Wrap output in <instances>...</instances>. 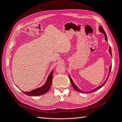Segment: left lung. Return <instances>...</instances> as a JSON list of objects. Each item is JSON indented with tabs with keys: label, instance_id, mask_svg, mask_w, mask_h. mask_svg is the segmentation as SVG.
<instances>
[{
	"label": "left lung",
	"instance_id": "1",
	"mask_svg": "<svg viewBox=\"0 0 122 122\" xmlns=\"http://www.w3.org/2000/svg\"><path fill=\"white\" fill-rule=\"evenodd\" d=\"M99 31L100 32H101V33H102V34H103V35H104V36H105V41H107V42H108L107 39V36H106V33H105V31H104V29H103V27H102V26H99ZM109 52L110 54L111 55V56H112V49H111V47H109ZM111 69H112V65L110 66V67H109V73H108V75L106 79L105 80V81H104V82H103L101 85H100V86H98L97 87L94 88V89H93V90L90 91V92H84V91H81V90H80L79 88L76 86V85L75 84V83H74L72 79L71 78V76H70V74H69V78H70V81H71V83L72 86H73V87H74V89H75L76 91H78V92H80V93H92V92H95V91H97V90H98L99 89H100V88H101L102 86H104V84L106 83V81H107V80H108V77H109V75H110V71H111Z\"/></svg>",
	"mask_w": 122,
	"mask_h": 122
}]
</instances>
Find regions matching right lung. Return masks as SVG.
I'll list each match as a JSON object with an SVG mask.
<instances>
[{"label":"right lung","mask_w":122,"mask_h":122,"mask_svg":"<svg viewBox=\"0 0 122 122\" xmlns=\"http://www.w3.org/2000/svg\"><path fill=\"white\" fill-rule=\"evenodd\" d=\"M53 71L54 70H53L50 72L48 77L45 83L42 86L36 88V89L33 90L30 92H23V93L25 95L29 96H41L47 93L50 89L51 84H52Z\"/></svg>","instance_id":"obj_1"}]
</instances>
